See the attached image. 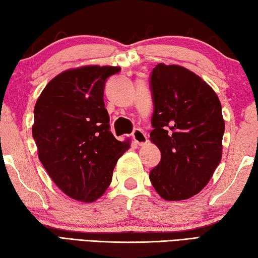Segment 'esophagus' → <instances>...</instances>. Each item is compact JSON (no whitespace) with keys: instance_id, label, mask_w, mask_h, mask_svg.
<instances>
[{"instance_id":"1","label":"esophagus","mask_w":258,"mask_h":258,"mask_svg":"<svg viewBox=\"0 0 258 258\" xmlns=\"http://www.w3.org/2000/svg\"><path fill=\"white\" fill-rule=\"evenodd\" d=\"M132 139H133V141L137 143L138 146H143V145H146V143L148 142L147 135H146L145 132H143L142 130H135L134 132L132 133Z\"/></svg>"}]
</instances>
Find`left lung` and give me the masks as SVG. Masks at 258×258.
Masks as SVG:
<instances>
[{
  "mask_svg": "<svg viewBox=\"0 0 258 258\" xmlns=\"http://www.w3.org/2000/svg\"><path fill=\"white\" fill-rule=\"evenodd\" d=\"M150 85V141L161 159L149 178L163 199H189L207 185L222 159L225 124L220 99L202 77L178 64H157Z\"/></svg>",
  "mask_w": 258,
  "mask_h": 258,
  "instance_id": "obj_1",
  "label": "left lung"
}]
</instances>
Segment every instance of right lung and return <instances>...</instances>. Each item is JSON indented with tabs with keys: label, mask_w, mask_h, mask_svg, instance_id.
<instances>
[{
	"label": "right lung",
	"mask_w": 258,
	"mask_h": 258,
	"mask_svg": "<svg viewBox=\"0 0 258 258\" xmlns=\"http://www.w3.org/2000/svg\"><path fill=\"white\" fill-rule=\"evenodd\" d=\"M120 67L67 69L47 83L34 108L33 138L38 159L59 189L93 203L110 185L117 161L130 149L109 131L106 80Z\"/></svg>",
	"instance_id": "right-lung-1"
}]
</instances>
